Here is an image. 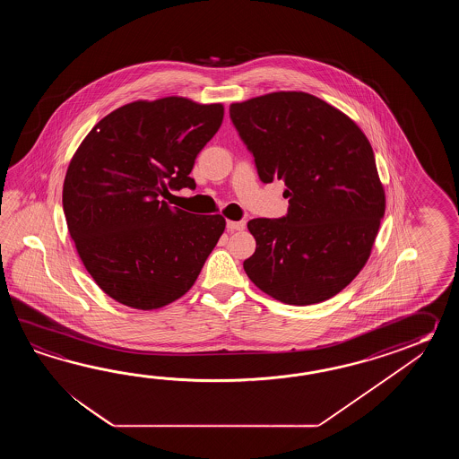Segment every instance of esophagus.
<instances>
[{
  "label": "esophagus",
  "instance_id": "esophagus-1",
  "mask_svg": "<svg viewBox=\"0 0 459 459\" xmlns=\"http://www.w3.org/2000/svg\"><path fill=\"white\" fill-rule=\"evenodd\" d=\"M244 226H246V223L244 221H228L226 223V230L230 231V233H233V231H243Z\"/></svg>",
  "mask_w": 459,
  "mask_h": 459
}]
</instances>
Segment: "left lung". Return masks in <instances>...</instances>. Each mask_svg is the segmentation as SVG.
Segmentation results:
<instances>
[{
  "mask_svg": "<svg viewBox=\"0 0 459 459\" xmlns=\"http://www.w3.org/2000/svg\"><path fill=\"white\" fill-rule=\"evenodd\" d=\"M230 117L264 184L283 180L289 213L255 218L247 277L287 305H313L361 273L385 212L371 143L338 108L305 91L231 103Z\"/></svg>",
  "mask_w": 459,
  "mask_h": 459,
  "instance_id": "obj_1",
  "label": "left lung"
}]
</instances>
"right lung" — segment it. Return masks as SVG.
Listing matches in <instances>:
<instances>
[{"label": "right lung", "mask_w": 459, "mask_h": 459, "mask_svg": "<svg viewBox=\"0 0 459 459\" xmlns=\"http://www.w3.org/2000/svg\"><path fill=\"white\" fill-rule=\"evenodd\" d=\"M221 103L137 100L98 121L70 160L62 204L78 255L98 287L136 310L176 302L195 283L226 221L169 206L195 188L198 152L223 123Z\"/></svg>", "instance_id": "add662e5"}]
</instances>
